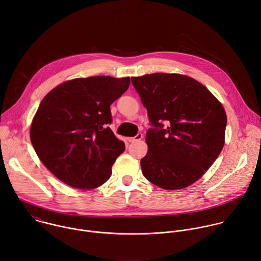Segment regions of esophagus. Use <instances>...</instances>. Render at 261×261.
I'll return each instance as SVG.
<instances>
[{
  "instance_id": "esophagus-1",
  "label": "esophagus",
  "mask_w": 261,
  "mask_h": 261,
  "mask_svg": "<svg viewBox=\"0 0 261 261\" xmlns=\"http://www.w3.org/2000/svg\"><path fill=\"white\" fill-rule=\"evenodd\" d=\"M142 137H143V135H142L141 133H138V134H137V135H135L134 137H129V138H128V141H129V142L139 141V140H141V139H142Z\"/></svg>"
}]
</instances>
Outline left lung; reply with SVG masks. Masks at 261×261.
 <instances>
[{
    "label": "left lung",
    "mask_w": 261,
    "mask_h": 261,
    "mask_svg": "<svg viewBox=\"0 0 261 261\" xmlns=\"http://www.w3.org/2000/svg\"><path fill=\"white\" fill-rule=\"evenodd\" d=\"M131 82L153 126L140 160L144 177L165 190L188 187L224 146V107L203 85L181 74H145Z\"/></svg>",
    "instance_id": "left-lung-1"
}]
</instances>
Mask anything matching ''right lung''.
<instances>
[{"instance_id":"1","label":"right lung","mask_w":261,"mask_h":261,"mask_svg":"<svg viewBox=\"0 0 261 261\" xmlns=\"http://www.w3.org/2000/svg\"><path fill=\"white\" fill-rule=\"evenodd\" d=\"M130 79L91 76L65 82L41 101L30 129L34 150L46 168L73 188L91 190L111 175L125 143L108 127L110 105Z\"/></svg>"}]
</instances>
